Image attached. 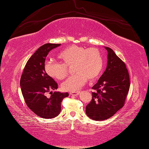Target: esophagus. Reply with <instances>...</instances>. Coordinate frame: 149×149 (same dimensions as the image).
I'll return each mask as SVG.
<instances>
[{"label": "esophagus", "mask_w": 149, "mask_h": 149, "mask_svg": "<svg viewBox=\"0 0 149 149\" xmlns=\"http://www.w3.org/2000/svg\"><path fill=\"white\" fill-rule=\"evenodd\" d=\"M79 92H70L69 93L71 95H74V96H77L79 95Z\"/></svg>", "instance_id": "obj_1"}]
</instances>
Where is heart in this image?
<instances>
[{
  "mask_svg": "<svg viewBox=\"0 0 149 149\" xmlns=\"http://www.w3.org/2000/svg\"><path fill=\"white\" fill-rule=\"evenodd\" d=\"M58 57L61 63L48 61L44 65L46 72L54 79L61 80L68 74V68L72 66L76 74L69 77L62 84V89L75 92L80 89L86 82L97 79L102 72L103 57L98 48L72 45L60 52Z\"/></svg>",
  "mask_w": 149,
  "mask_h": 149,
  "instance_id": "b5f03b06",
  "label": "heart"
}]
</instances>
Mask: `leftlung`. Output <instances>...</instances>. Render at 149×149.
I'll use <instances>...</instances> for the list:
<instances>
[{
    "label": "left lung",
    "mask_w": 149,
    "mask_h": 149,
    "mask_svg": "<svg viewBox=\"0 0 149 149\" xmlns=\"http://www.w3.org/2000/svg\"><path fill=\"white\" fill-rule=\"evenodd\" d=\"M107 67L97 84L92 87V99L86 107V113L93 120H105L123 107L130 86L126 64L110 48Z\"/></svg>",
    "instance_id": "left-lung-1"
}]
</instances>
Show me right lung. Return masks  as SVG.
<instances>
[{
  "label": "right lung",
  "instance_id": "1",
  "mask_svg": "<svg viewBox=\"0 0 149 149\" xmlns=\"http://www.w3.org/2000/svg\"><path fill=\"white\" fill-rule=\"evenodd\" d=\"M60 44H45L40 46L26 63L20 79V86L25 102L34 113L43 118L57 116L61 111V103L68 93L55 92L57 84L46 72L44 63L49 52L59 46ZM51 96L47 98L45 93Z\"/></svg>",
  "mask_w": 149,
  "mask_h": 149
}]
</instances>
